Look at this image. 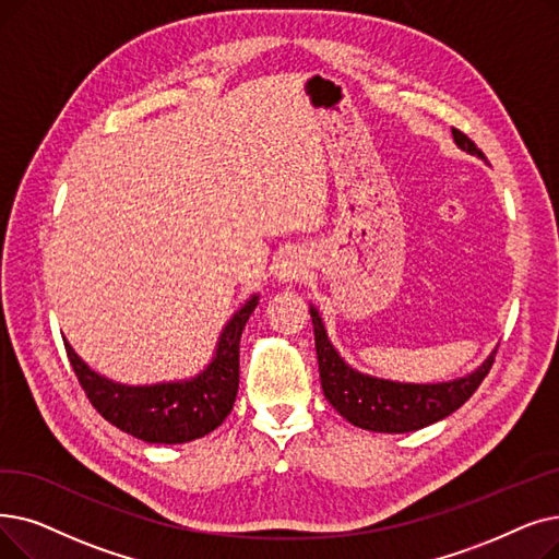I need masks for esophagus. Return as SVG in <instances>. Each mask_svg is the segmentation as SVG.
I'll list each match as a JSON object with an SVG mask.
<instances>
[{"instance_id":"1","label":"esophagus","mask_w":559,"mask_h":559,"mask_svg":"<svg viewBox=\"0 0 559 559\" xmlns=\"http://www.w3.org/2000/svg\"><path fill=\"white\" fill-rule=\"evenodd\" d=\"M304 274H306V262L301 260V255L289 253L283 258V262L278 266V281L297 283L299 278H304Z\"/></svg>"}]
</instances>
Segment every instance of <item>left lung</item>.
Returning a JSON list of instances; mask_svg holds the SVG:
<instances>
[{
    "mask_svg": "<svg viewBox=\"0 0 559 559\" xmlns=\"http://www.w3.org/2000/svg\"><path fill=\"white\" fill-rule=\"evenodd\" d=\"M452 136L461 151L484 159V153L468 134L452 128ZM310 318L314 326V349H318L324 397L352 425L381 433L416 431L450 416L452 411L471 400L484 377L489 374L498 354L496 349L473 374L448 383L383 381L352 370L329 343L318 310L310 308Z\"/></svg>",
    "mask_w": 559,
    "mask_h": 559,
    "instance_id": "left-lung-1",
    "label": "left lung"
}]
</instances>
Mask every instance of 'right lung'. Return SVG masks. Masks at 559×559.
Wrapping results in <instances>:
<instances>
[{
    "label": "right lung",
    "mask_w": 559,
    "mask_h": 559,
    "mask_svg": "<svg viewBox=\"0 0 559 559\" xmlns=\"http://www.w3.org/2000/svg\"><path fill=\"white\" fill-rule=\"evenodd\" d=\"M255 304L258 297L233 314L210 368L185 383L120 385L91 372L63 345L82 391L107 423L148 443H187L214 431L230 414L239 388V337Z\"/></svg>",
    "instance_id": "obj_1"
}]
</instances>
